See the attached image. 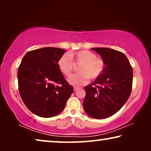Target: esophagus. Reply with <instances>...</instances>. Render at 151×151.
Segmentation results:
<instances>
[{
	"label": "esophagus",
	"mask_w": 151,
	"mask_h": 151,
	"mask_svg": "<svg viewBox=\"0 0 151 151\" xmlns=\"http://www.w3.org/2000/svg\"><path fill=\"white\" fill-rule=\"evenodd\" d=\"M73 89H74V91H77L78 90L80 89V88L79 87H74Z\"/></svg>",
	"instance_id": "esophagus-1"
}]
</instances>
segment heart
I'll return each instance as SVG.
<instances>
[{"instance_id": "obj_1", "label": "heart", "mask_w": 151, "mask_h": 151, "mask_svg": "<svg viewBox=\"0 0 151 151\" xmlns=\"http://www.w3.org/2000/svg\"><path fill=\"white\" fill-rule=\"evenodd\" d=\"M74 60L76 63L81 64L78 69L79 73L71 76L68 82L71 85L79 86L88 83L89 78L95 80L102 75L104 70L105 63L96 53L88 50H82L76 53H71L69 55L65 54L58 61V67L62 73L70 76L73 69Z\"/></svg>"}]
</instances>
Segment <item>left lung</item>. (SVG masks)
<instances>
[{"label":"left lung","mask_w":151,"mask_h":151,"mask_svg":"<svg viewBox=\"0 0 151 151\" xmlns=\"http://www.w3.org/2000/svg\"><path fill=\"white\" fill-rule=\"evenodd\" d=\"M91 49L100 55L105 67L93 83L84 87L83 108L93 118L105 119L120 110L130 97L133 68L122 52L105 47Z\"/></svg>","instance_id":"8db88e82"}]
</instances>
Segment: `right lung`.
Instances as JSON below:
<instances>
[{
    "mask_svg": "<svg viewBox=\"0 0 151 151\" xmlns=\"http://www.w3.org/2000/svg\"><path fill=\"white\" fill-rule=\"evenodd\" d=\"M65 51L56 47L30 51L18 67L20 97L29 110L38 116L58 115L74 91L58 67V61Z\"/></svg>",
    "mask_w": 151,
    "mask_h": 151,
    "instance_id": "add662e5",
    "label": "right lung"
}]
</instances>
